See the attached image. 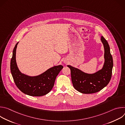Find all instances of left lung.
Masks as SVG:
<instances>
[{
    "label": "left lung",
    "instance_id": "obj_1",
    "mask_svg": "<svg viewBox=\"0 0 125 125\" xmlns=\"http://www.w3.org/2000/svg\"><path fill=\"white\" fill-rule=\"evenodd\" d=\"M100 40L104 49V62L101 69L88 74L71 65V80L76 90L82 94H90L99 92L109 83L111 76L113 62L108 42L101 36Z\"/></svg>",
    "mask_w": 125,
    "mask_h": 125
}]
</instances>
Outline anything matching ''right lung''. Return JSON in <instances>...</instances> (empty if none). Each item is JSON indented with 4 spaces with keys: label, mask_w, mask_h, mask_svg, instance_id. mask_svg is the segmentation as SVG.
Masks as SVG:
<instances>
[{
    "label": "right lung",
    "mask_w": 125,
    "mask_h": 125,
    "mask_svg": "<svg viewBox=\"0 0 125 125\" xmlns=\"http://www.w3.org/2000/svg\"><path fill=\"white\" fill-rule=\"evenodd\" d=\"M15 45L10 62V69L14 81L19 90L24 94L32 96H41L49 93L52 89L57 76L63 68L59 65L53 66L42 74L30 76L22 73L18 67L16 53L17 45Z\"/></svg>",
    "instance_id": "obj_1"
}]
</instances>
